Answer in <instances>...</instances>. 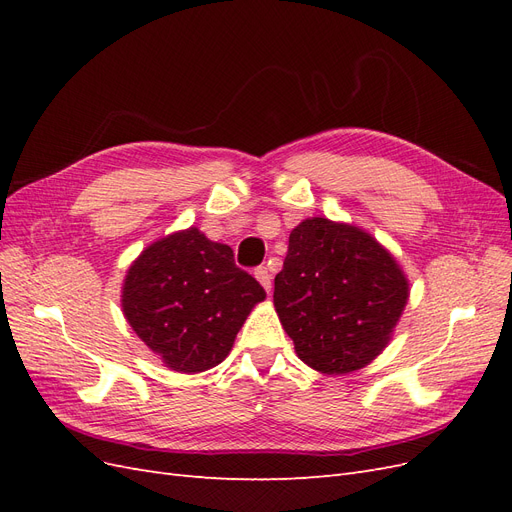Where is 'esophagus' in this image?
<instances>
[{
	"label": "esophagus",
	"mask_w": 512,
	"mask_h": 512,
	"mask_svg": "<svg viewBox=\"0 0 512 512\" xmlns=\"http://www.w3.org/2000/svg\"><path fill=\"white\" fill-rule=\"evenodd\" d=\"M254 275H256V280L262 284V288H265V290L269 292V290H271V286H273L271 271H269L267 267H258V269L254 271Z\"/></svg>",
	"instance_id": "34e87169"
}]
</instances>
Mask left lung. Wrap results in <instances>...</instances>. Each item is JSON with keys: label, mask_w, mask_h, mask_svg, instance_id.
<instances>
[{"label": "left lung", "mask_w": 512, "mask_h": 512, "mask_svg": "<svg viewBox=\"0 0 512 512\" xmlns=\"http://www.w3.org/2000/svg\"><path fill=\"white\" fill-rule=\"evenodd\" d=\"M273 303L299 359L337 376L365 367L389 344L408 282L367 232L312 218L290 232Z\"/></svg>", "instance_id": "1"}]
</instances>
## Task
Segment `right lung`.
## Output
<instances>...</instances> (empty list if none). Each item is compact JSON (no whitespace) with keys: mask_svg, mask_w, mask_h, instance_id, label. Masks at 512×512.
<instances>
[{"mask_svg":"<svg viewBox=\"0 0 512 512\" xmlns=\"http://www.w3.org/2000/svg\"><path fill=\"white\" fill-rule=\"evenodd\" d=\"M265 297L228 245L188 228L134 260L121 303L130 327L170 369L194 374L226 359L247 314Z\"/></svg>","mask_w":512,"mask_h":512,"instance_id":"obj_1","label":"right lung"}]
</instances>
